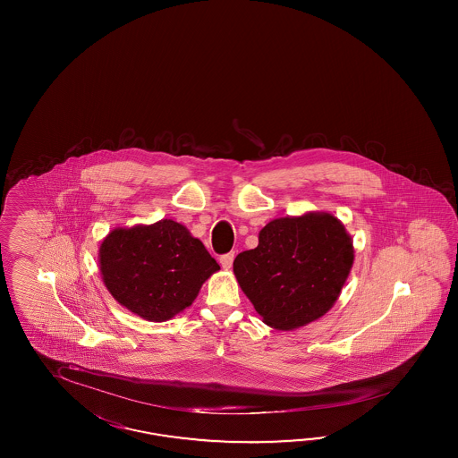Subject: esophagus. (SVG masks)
Returning a JSON list of instances; mask_svg holds the SVG:
<instances>
[{"instance_id": "obj_1", "label": "esophagus", "mask_w": 458, "mask_h": 458, "mask_svg": "<svg viewBox=\"0 0 458 458\" xmlns=\"http://www.w3.org/2000/svg\"><path fill=\"white\" fill-rule=\"evenodd\" d=\"M233 259H235V251H228L220 257V264L223 268H230L233 265Z\"/></svg>"}]
</instances>
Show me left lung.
<instances>
[{"mask_svg": "<svg viewBox=\"0 0 458 458\" xmlns=\"http://www.w3.org/2000/svg\"><path fill=\"white\" fill-rule=\"evenodd\" d=\"M352 260L344 225L329 213H307L265 225L257 249L236 255L233 272L265 324L292 331L333 307Z\"/></svg>", "mask_w": 458, "mask_h": 458, "instance_id": "left-lung-1", "label": "left lung"}]
</instances>
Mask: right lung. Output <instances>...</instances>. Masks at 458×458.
Listing matches in <instances>:
<instances>
[{"label":"right lung","mask_w":458,"mask_h":458,"mask_svg":"<svg viewBox=\"0 0 458 458\" xmlns=\"http://www.w3.org/2000/svg\"><path fill=\"white\" fill-rule=\"evenodd\" d=\"M114 299L142 319L163 322L191 305L220 265L205 245L173 220L117 228L98 251Z\"/></svg>","instance_id":"obj_1"}]
</instances>
